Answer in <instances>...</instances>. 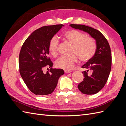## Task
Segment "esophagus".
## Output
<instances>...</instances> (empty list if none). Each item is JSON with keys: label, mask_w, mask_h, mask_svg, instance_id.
<instances>
[{"label": "esophagus", "mask_w": 126, "mask_h": 126, "mask_svg": "<svg viewBox=\"0 0 126 126\" xmlns=\"http://www.w3.org/2000/svg\"><path fill=\"white\" fill-rule=\"evenodd\" d=\"M65 73H71L72 72V71L71 70H69V69H65Z\"/></svg>", "instance_id": "1"}]
</instances>
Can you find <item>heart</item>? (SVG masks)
<instances>
[{
    "instance_id": "obj_1",
    "label": "heart",
    "mask_w": 126,
    "mask_h": 126,
    "mask_svg": "<svg viewBox=\"0 0 126 126\" xmlns=\"http://www.w3.org/2000/svg\"><path fill=\"white\" fill-rule=\"evenodd\" d=\"M64 40L72 44V53L70 56H61L55 61L58 68L70 69L77 63L78 58L82 62H87L93 58L96 50V44L92 38H86L83 33L75 30H70L63 34ZM59 40L56 37H53L48 44V51L53 57L58 54Z\"/></svg>"
}]
</instances>
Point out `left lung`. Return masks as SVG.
<instances>
[{"mask_svg": "<svg viewBox=\"0 0 126 126\" xmlns=\"http://www.w3.org/2000/svg\"><path fill=\"white\" fill-rule=\"evenodd\" d=\"M75 29L87 32L96 42L95 54L91 60L81 67L84 78L78 86L82 93L87 95L97 93L103 88L107 81L111 67L110 47L104 35L98 30L83 25L71 24Z\"/></svg>", "mask_w": 126, "mask_h": 126, "instance_id": "obj_1", "label": "left lung"}]
</instances>
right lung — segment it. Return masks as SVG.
<instances>
[{
    "label": "right lung",
    "instance_id": "right-lung-1",
    "mask_svg": "<svg viewBox=\"0 0 126 126\" xmlns=\"http://www.w3.org/2000/svg\"><path fill=\"white\" fill-rule=\"evenodd\" d=\"M64 25L58 24L41 27L34 31L22 46L19 57V72L27 87L35 95L51 94L58 79L64 74L62 69L53 68L48 57L49 42ZM49 66L46 74L43 68Z\"/></svg>",
    "mask_w": 126,
    "mask_h": 126
}]
</instances>
